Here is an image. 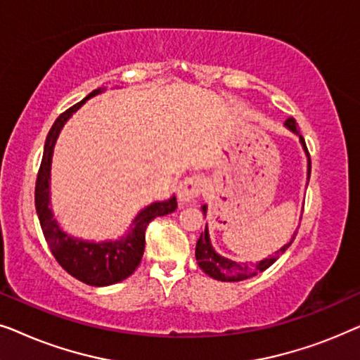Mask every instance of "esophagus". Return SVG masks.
Masks as SVG:
<instances>
[{
  "mask_svg": "<svg viewBox=\"0 0 360 360\" xmlns=\"http://www.w3.org/2000/svg\"><path fill=\"white\" fill-rule=\"evenodd\" d=\"M205 188V179L200 175H190L180 181L176 188V196L181 203H190L198 196Z\"/></svg>",
  "mask_w": 360,
  "mask_h": 360,
  "instance_id": "obj_1",
  "label": "esophagus"
}]
</instances>
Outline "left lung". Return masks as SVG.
Here are the masks:
<instances>
[{"mask_svg": "<svg viewBox=\"0 0 360 360\" xmlns=\"http://www.w3.org/2000/svg\"><path fill=\"white\" fill-rule=\"evenodd\" d=\"M283 126L287 127L292 134L298 136L300 146H302L304 155H307V185H308L309 174H311V160H309L307 144H304V139L302 137V134H300V129L297 127V122H295L293 117H290V120L285 121ZM206 211H208V205L201 206V213L205 214V218H206ZM297 231H298V228L293 231L292 238L287 240V244L282 245V248H280L275 254L269 255V257L259 260V262H255V264H252V262L244 264V262H236V260H233V259L224 257V255H221L218 250L213 248L210 229H208V223H206L205 233H201L200 239L196 240V249H195L196 262H198L200 269L203 270L206 275H210L211 278L221 280V282H240V280L250 278V277H254V275H257L259 272H264L265 269H269L270 265H272L275 260L280 257V254H283L285 250L292 245L295 236H297Z\"/></svg>", "mask_w": 360, "mask_h": 360, "instance_id": "obj_1", "label": "left lung"}]
</instances>
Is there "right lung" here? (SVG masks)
Segmentation results:
<instances>
[{
    "label": "right lung",
    "mask_w": 360,
    "mask_h": 360,
    "mask_svg": "<svg viewBox=\"0 0 360 360\" xmlns=\"http://www.w3.org/2000/svg\"><path fill=\"white\" fill-rule=\"evenodd\" d=\"M117 88V86H116ZM106 91V86L96 88L80 103L72 106L60 115L49 131L41 169L36 181V211L41 223L44 238H46L51 252L63 270H67L72 277L90 287H108L122 282L129 275L134 274L137 265L141 264L142 254L146 248V229L147 224L157 216H165L176 210L175 195L170 198L154 201L147 205L134 216L129 228L117 239L90 240L68 234L56 219L51 201V170L53 147L60 136V131L67 121L90 100Z\"/></svg>",
    "instance_id": "right-lung-1"
}]
</instances>
